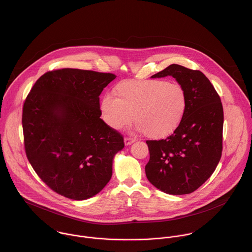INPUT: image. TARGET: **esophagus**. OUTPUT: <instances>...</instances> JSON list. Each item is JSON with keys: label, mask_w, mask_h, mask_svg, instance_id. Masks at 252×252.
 <instances>
[{"label": "esophagus", "mask_w": 252, "mask_h": 252, "mask_svg": "<svg viewBox=\"0 0 252 252\" xmlns=\"http://www.w3.org/2000/svg\"><path fill=\"white\" fill-rule=\"evenodd\" d=\"M133 142H135V139H133V138H130V137H126V138H125V145H126V146H129V145H131Z\"/></svg>", "instance_id": "esophagus-1"}]
</instances>
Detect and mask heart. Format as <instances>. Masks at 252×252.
Instances as JSON below:
<instances>
[{
	"mask_svg": "<svg viewBox=\"0 0 252 252\" xmlns=\"http://www.w3.org/2000/svg\"><path fill=\"white\" fill-rule=\"evenodd\" d=\"M113 94L101 99L100 110L106 124L121 129L135 115L138 130L152 139L171 135L183 121L188 94L178 82L167 79H128L118 83Z\"/></svg>",
	"mask_w": 252,
	"mask_h": 252,
	"instance_id": "1",
	"label": "heart"
}]
</instances>
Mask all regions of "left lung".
<instances>
[{"label":"left lung","instance_id":"1","mask_svg":"<svg viewBox=\"0 0 252 252\" xmlns=\"http://www.w3.org/2000/svg\"><path fill=\"white\" fill-rule=\"evenodd\" d=\"M172 76L188 94V107L172 135L148 140L149 181L164 193L191 194L216 170L222 152L223 109L210 80L198 70L172 64L152 78Z\"/></svg>","mask_w":252,"mask_h":252}]
</instances>
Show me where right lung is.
<instances>
[{
	"mask_svg": "<svg viewBox=\"0 0 252 252\" xmlns=\"http://www.w3.org/2000/svg\"><path fill=\"white\" fill-rule=\"evenodd\" d=\"M114 74L64 68L36 80L23 106L27 157L41 180L65 197L99 193L124 137L99 117V95Z\"/></svg>",
	"mask_w": 252,
	"mask_h": 252,
	"instance_id": "right-lung-1",
	"label": "right lung"
}]
</instances>
